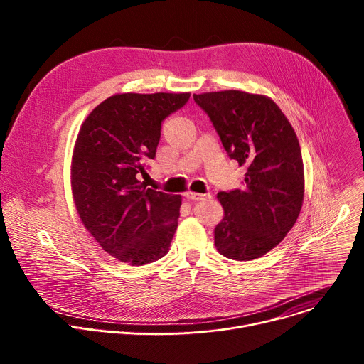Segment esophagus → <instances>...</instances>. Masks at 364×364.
<instances>
[{"mask_svg":"<svg viewBox=\"0 0 364 364\" xmlns=\"http://www.w3.org/2000/svg\"><path fill=\"white\" fill-rule=\"evenodd\" d=\"M184 196H186L188 200H194V201H198V200L210 197V194H198V193H193V191H187Z\"/></svg>","mask_w":364,"mask_h":364,"instance_id":"obj_1","label":"esophagus"}]
</instances>
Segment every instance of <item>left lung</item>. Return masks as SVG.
I'll list each match as a JSON object with an SVG mask.
<instances>
[{"label": "left lung", "mask_w": 364, "mask_h": 364, "mask_svg": "<svg viewBox=\"0 0 364 364\" xmlns=\"http://www.w3.org/2000/svg\"><path fill=\"white\" fill-rule=\"evenodd\" d=\"M232 160L246 167L242 188L220 191L225 216L215 229L219 253L252 261L292 229L304 201V164L294 128L277 103L242 90L193 95Z\"/></svg>", "instance_id": "obj_1"}]
</instances>
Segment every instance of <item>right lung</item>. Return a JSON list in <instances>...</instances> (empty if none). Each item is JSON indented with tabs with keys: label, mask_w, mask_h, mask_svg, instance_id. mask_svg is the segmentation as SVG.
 <instances>
[{
	"label": "right lung",
	"mask_w": 364,
	"mask_h": 364,
	"mask_svg": "<svg viewBox=\"0 0 364 364\" xmlns=\"http://www.w3.org/2000/svg\"><path fill=\"white\" fill-rule=\"evenodd\" d=\"M190 93H118L83 121L72 157V193L83 226L121 262L141 267L168 250L181 196L148 188L139 174L154 160L161 122Z\"/></svg>",
	"instance_id": "1"
}]
</instances>
